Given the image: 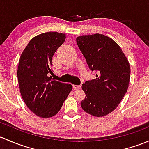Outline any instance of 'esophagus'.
<instances>
[{
  "instance_id": "1",
  "label": "esophagus",
  "mask_w": 149,
  "mask_h": 149,
  "mask_svg": "<svg viewBox=\"0 0 149 149\" xmlns=\"http://www.w3.org/2000/svg\"><path fill=\"white\" fill-rule=\"evenodd\" d=\"M73 88H74V89H80L81 86V85H73Z\"/></svg>"
}]
</instances>
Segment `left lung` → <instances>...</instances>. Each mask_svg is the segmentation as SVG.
<instances>
[{"label": "left lung", "instance_id": "1", "mask_svg": "<svg viewBox=\"0 0 149 149\" xmlns=\"http://www.w3.org/2000/svg\"><path fill=\"white\" fill-rule=\"evenodd\" d=\"M79 49L96 79L82 84L86 97L82 109L94 117H103L115 110L124 97L130 82V67L120 47L101 34L79 36Z\"/></svg>", "mask_w": 149, "mask_h": 149}]
</instances>
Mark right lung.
<instances>
[{"mask_svg": "<svg viewBox=\"0 0 149 149\" xmlns=\"http://www.w3.org/2000/svg\"><path fill=\"white\" fill-rule=\"evenodd\" d=\"M65 40V34L49 31L33 37L22 52L17 70L22 99L40 118L53 117L60 111L72 85L52 79V58Z\"/></svg>", "mask_w": 149, "mask_h": 149, "instance_id": "right-lung-1", "label": "right lung"}]
</instances>
